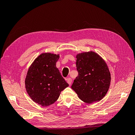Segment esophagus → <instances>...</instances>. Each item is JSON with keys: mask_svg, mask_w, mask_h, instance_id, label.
I'll return each instance as SVG.
<instances>
[{"mask_svg": "<svg viewBox=\"0 0 135 135\" xmlns=\"http://www.w3.org/2000/svg\"><path fill=\"white\" fill-rule=\"evenodd\" d=\"M66 81H67V83H68L69 85H71V82H72V79L70 78H68V79H66Z\"/></svg>", "mask_w": 135, "mask_h": 135, "instance_id": "obj_1", "label": "esophagus"}]
</instances>
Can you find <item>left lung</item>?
<instances>
[{"mask_svg": "<svg viewBox=\"0 0 135 135\" xmlns=\"http://www.w3.org/2000/svg\"><path fill=\"white\" fill-rule=\"evenodd\" d=\"M76 58L78 76L74 80L71 88L85 103L101 100L108 92L111 81L107 63L93 51L80 53Z\"/></svg>", "mask_w": 135, "mask_h": 135, "instance_id": "8db88e82", "label": "left lung"}]
</instances>
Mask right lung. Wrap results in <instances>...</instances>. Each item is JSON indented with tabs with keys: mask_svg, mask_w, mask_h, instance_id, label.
Listing matches in <instances>:
<instances>
[{
	"mask_svg": "<svg viewBox=\"0 0 135 135\" xmlns=\"http://www.w3.org/2000/svg\"><path fill=\"white\" fill-rule=\"evenodd\" d=\"M60 54L50 52L39 55L28 68L25 88L31 100L42 107L55 103L61 92L69 86L56 67Z\"/></svg>",
	"mask_w": 135,
	"mask_h": 135,
	"instance_id": "1",
	"label": "right lung"
}]
</instances>
